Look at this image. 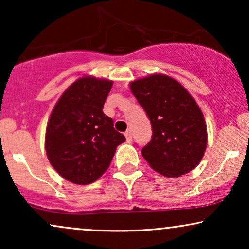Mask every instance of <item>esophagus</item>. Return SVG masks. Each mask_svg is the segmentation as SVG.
<instances>
[{
    "label": "esophagus",
    "instance_id": "34e87169",
    "mask_svg": "<svg viewBox=\"0 0 249 249\" xmlns=\"http://www.w3.org/2000/svg\"><path fill=\"white\" fill-rule=\"evenodd\" d=\"M124 134H125V137H126V141H127V142L132 141V133H131L130 130L126 131V132H125Z\"/></svg>",
    "mask_w": 249,
    "mask_h": 249
}]
</instances>
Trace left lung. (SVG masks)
<instances>
[{"mask_svg":"<svg viewBox=\"0 0 249 249\" xmlns=\"http://www.w3.org/2000/svg\"><path fill=\"white\" fill-rule=\"evenodd\" d=\"M130 88L152 126V138L142 150L145 160L170 178L192 171L207 145L204 116L192 96L165 75L138 79Z\"/></svg>","mask_w":249,"mask_h":249,"instance_id":"1","label":"left lung"}]
</instances>
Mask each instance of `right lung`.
Instances as JSON below:
<instances>
[{"mask_svg": "<svg viewBox=\"0 0 249 249\" xmlns=\"http://www.w3.org/2000/svg\"><path fill=\"white\" fill-rule=\"evenodd\" d=\"M112 82L83 77L63 93L51 112L45 133L50 164L73 184L96 181L125 137L103 112Z\"/></svg>", "mask_w": 249, "mask_h": 249, "instance_id": "add662e5", "label": "right lung"}]
</instances>
